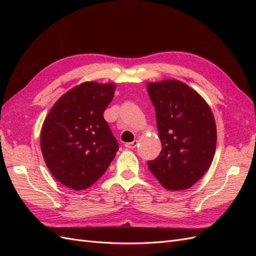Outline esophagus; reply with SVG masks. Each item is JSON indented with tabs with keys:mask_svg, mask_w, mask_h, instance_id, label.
Masks as SVG:
<instances>
[{
	"mask_svg": "<svg viewBox=\"0 0 256 256\" xmlns=\"http://www.w3.org/2000/svg\"><path fill=\"white\" fill-rule=\"evenodd\" d=\"M136 145H138V141L136 140H134V142H129V143L125 144V146L127 147V148H136Z\"/></svg>",
	"mask_w": 256,
	"mask_h": 256,
	"instance_id": "34e87169",
	"label": "esophagus"
}]
</instances>
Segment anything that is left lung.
<instances>
[{
  "mask_svg": "<svg viewBox=\"0 0 256 256\" xmlns=\"http://www.w3.org/2000/svg\"><path fill=\"white\" fill-rule=\"evenodd\" d=\"M156 111L161 152L148 168L170 191L189 189L210 166L216 127L210 106L186 83L166 79L146 84Z\"/></svg>",
  "mask_w": 256,
  "mask_h": 256,
  "instance_id": "obj_1",
  "label": "left lung"
}]
</instances>
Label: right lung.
<instances>
[{
    "instance_id": "obj_1",
    "label": "right lung",
    "mask_w": 256,
    "mask_h": 256,
    "mask_svg": "<svg viewBox=\"0 0 256 256\" xmlns=\"http://www.w3.org/2000/svg\"><path fill=\"white\" fill-rule=\"evenodd\" d=\"M114 83L83 82L66 92L44 118L40 148L54 178L74 190L95 184L114 159L118 144L104 118Z\"/></svg>"
}]
</instances>
